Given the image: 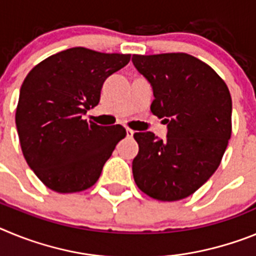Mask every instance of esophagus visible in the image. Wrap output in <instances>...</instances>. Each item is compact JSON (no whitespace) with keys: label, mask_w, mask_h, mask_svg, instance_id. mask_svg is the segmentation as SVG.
I'll return each mask as SVG.
<instances>
[{"label":"esophagus","mask_w":256,"mask_h":256,"mask_svg":"<svg viewBox=\"0 0 256 256\" xmlns=\"http://www.w3.org/2000/svg\"><path fill=\"white\" fill-rule=\"evenodd\" d=\"M126 137H128V138H132L133 134H134V130H130V128H126Z\"/></svg>","instance_id":"obj_1"}]
</instances>
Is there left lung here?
I'll return each mask as SVG.
<instances>
[{
	"mask_svg": "<svg viewBox=\"0 0 256 256\" xmlns=\"http://www.w3.org/2000/svg\"><path fill=\"white\" fill-rule=\"evenodd\" d=\"M152 87L151 112L164 118L166 138L134 133L136 184L150 198L177 201L198 191L220 164L232 132V98L224 80L187 54L133 55Z\"/></svg>",
	"mask_w": 256,
	"mask_h": 256,
	"instance_id": "1",
	"label": "left lung"
}]
</instances>
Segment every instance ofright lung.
Wrapping results in <instances>:
<instances>
[{"instance_id": "obj_1", "label": "right lung", "mask_w": 256, "mask_h": 256, "mask_svg": "<svg viewBox=\"0 0 256 256\" xmlns=\"http://www.w3.org/2000/svg\"><path fill=\"white\" fill-rule=\"evenodd\" d=\"M130 55L74 47L36 65L20 88L15 115L22 155L52 191H84L100 178L115 146L126 137L120 124L87 123L104 82L126 66Z\"/></svg>"}]
</instances>
